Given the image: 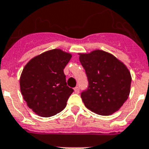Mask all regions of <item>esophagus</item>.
Here are the masks:
<instances>
[{"mask_svg":"<svg viewBox=\"0 0 149 149\" xmlns=\"http://www.w3.org/2000/svg\"><path fill=\"white\" fill-rule=\"evenodd\" d=\"M74 91H75V93H79V86L75 87Z\"/></svg>","mask_w":149,"mask_h":149,"instance_id":"esophagus-1","label":"esophagus"}]
</instances>
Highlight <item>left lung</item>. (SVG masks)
Listing matches in <instances>:
<instances>
[{
  "mask_svg": "<svg viewBox=\"0 0 149 149\" xmlns=\"http://www.w3.org/2000/svg\"><path fill=\"white\" fill-rule=\"evenodd\" d=\"M86 73L89 87L81 93L87 109L98 115L109 116L118 111L130 93L129 69L112 54L95 49L79 54Z\"/></svg>",
  "mask_w": 149,
  "mask_h": 149,
  "instance_id": "1",
  "label": "left lung"
}]
</instances>
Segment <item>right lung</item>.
Masks as SVG:
<instances>
[{
	"label": "right lung",
	"instance_id": "add662e5",
	"mask_svg": "<svg viewBox=\"0 0 149 149\" xmlns=\"http://www.w3.org/2000/svg\"><path fill=\"white\" fill-rule=\"evenodd\" d=\"M72 55L54 49L32 58L23 69L20 87L24 100L41 117L60 112L73 89L66 85L63 70Z\"/></svg>",
	"mask_w": 149,
	"mask_h": 149
}]
</instances>
